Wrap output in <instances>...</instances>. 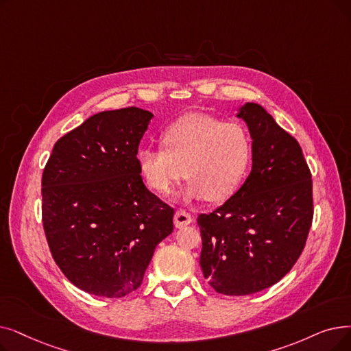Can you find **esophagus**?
I'll return each mask as SVG.
<instances>
[{
  "instance_id": "34e87169",
  "label": "esophagus",
  "mask_w": 351,
  "mask_h": 351,
  "mask_svg": "<svg viewBox=\"0 0 351 351\" xmlns=\"http://www.w3.org/2000/svg\"><path fill=\"white\" fill-rule=\"evenodd\" d=\"M173 222H175V226H176V228H184V226L189 225V223L192 222L191 213H188V212L184 210V209L178 210V212L175 213V217H173Z\"/></svg>"
}]
</instances>
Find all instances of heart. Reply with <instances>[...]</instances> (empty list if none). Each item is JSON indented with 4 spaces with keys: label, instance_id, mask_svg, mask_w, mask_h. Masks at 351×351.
<instances>
[{
    "label": "heart",
    "instance_id": "1",
    "mask_svg": "<svg viewBox=\"0 0 351 351\" xmlns=\"http://www.w3.org/2000/svg\"><path fill=\"white\" fill-rule=\"evenodd\" d=\"M162 147H142L136 163L146 185L171 195L179 180H189L184 199L222 202L232 196L247 175L252 156L248 130L235 121L189 114L160 134Z\"/></svg>",
    "mask_w": 351,
    "mask_h": 351
}]
</instances>
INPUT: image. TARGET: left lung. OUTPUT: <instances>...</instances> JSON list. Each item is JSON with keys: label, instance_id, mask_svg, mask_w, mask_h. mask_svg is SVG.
<instances>
[{"label": "left lung", "instance_id": "left-lung-1", "mask_svg": "<svg viewBox=\"0 0 351 351\" xmlns=\"http://www.w3.org/2000/svg\"><path fill=\"white\" fill-rule=\"evenodd\" d=\"M238 117L252 138V171L223 205L197 217L201 268L219 294L250 295L278 282L300 258L313 222V180L301 146L260 104Z\"/></svg>", "mask_w": 351, "mask_h": 351}]
</instances>
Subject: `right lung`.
I'll list each match as a JSON object with an SVG mask.
<instances>
[{
	"instance_id": "add662e5",
	"label": "right lung",
	"mask_w": 351,
	"mask_h": 351,
	"mask_svg": "<svg viewBox=\"0 0 351 351\" xmlns=\"http://www.w3.org/2000/svg\"><path fill=\"white\" fill-rule=\"evenodd\" d=\"M150 112H101L60 138L44 167L41 215L58 268L83 291L108 298L138 289L173 208L143 184L136 163Z\"/></svg>"
}]
</instances>
